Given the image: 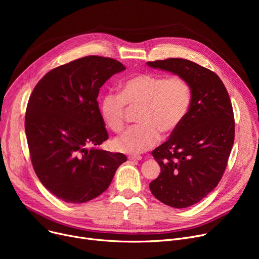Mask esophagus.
<instances>
[{"label":"esophagus","instance_id":"34e87169","mask_svg":"<svg viewBox=\"0 0 259 259\" xmlns=\"http://www.w3.org/2000/svg\"><path fill=\"white\" fill-rule=\"evenodd\" d=\"M128 159H130V160H141L142 156H140V155H129Z\"/></svg>","mask_w":259,"mask_h":259}]
</instances>
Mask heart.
Masks as SVG:
<instances>
[{
  "label": "heart",
  "instance_id": "b5f03b06",
  "mask_svg": "<svg viewBox=\"0 0 259 259\" xmlns=\"http://www.w3.org/2000/svg\"><path fill=\"white\" fill-rule=\"evenodd\" d=\"M191 90L181 76L165 77L142 73L134 75L119 87V93L108 92L100 102V112L105 124L118 132L125 124L127 107L141 108L138 122L113 140V147L126 153H141L155 146L160 132L171 134L186 117Z\"/></svg>",
  "mask_w": 259,
  "mask_h": 259
}]
</instances>
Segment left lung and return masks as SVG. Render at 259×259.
<instances>
[{"label":"left lung","instance_id":"obj_1","mask_svg":"<svg viewBox=\"0 0 259 259\" xmlns=\"http://www.w3.org/2000/svg\"><path fill=\"white\" fill-rule=\"evenodd\" d=\"M147 65L183 77L191 90L182 124L152 151L160 173L149 185L165 205L187 208L206 197L225 172L235 134L232 104L219 75L194 62L167 59Z\"/></svg>","mask_w":259,"mask_h":259}]
</instances>
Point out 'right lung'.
I'll use <instances>...</instances> for the list:
<instances>
[{"mask_svg":"<svg viewBox=\"0 0 259 259\" xmlns=\"http://www.w3.org/2000/svg\"><path fill=\"white\" fill-rule=\"evenodd\" d=\"M125 69L113 59L85 57L49 71L30 95L25 132L32 166L48 191L66 202L101 195L127 160L97 148L108 140L97 101L100 88Z\"/></svg>","mask_w":259,"mask_h":259,"instance_id":"1","label":"right lung"}]
</instances>
